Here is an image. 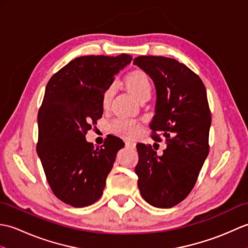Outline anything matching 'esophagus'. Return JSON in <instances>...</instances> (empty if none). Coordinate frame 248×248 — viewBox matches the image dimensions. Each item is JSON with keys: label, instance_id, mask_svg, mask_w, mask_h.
I'll return each mask as SVG.
<instances>
[{"label": "esophagus", "instance_id": "1", "mask_svg": "<svg viewBox=\"0 0 248 248\" xmlns=\"http://www.w3.org/2000/svg\"><path fill=\"white\" fill-rule=\"evenodd\" d=\"M125 147H127V148H134L135 144L132 143V141H125Z\"/></svg>", "mask_w": 248, "mask_h": 248}]
</instances>
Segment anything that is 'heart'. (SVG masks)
<instances>
[{
    "label": "heart",
    "mask_w": 248,
    "mask_h": 248,
    "mask_svg": "<svg viewBox=\"0 0 248 248\" xmlns=\"http://www.w3.org/2000/svg\"><path fill=\"white\" fill-rule=\"evenodd\" d=\"M125 84H127L130 92L133 93V96L141 100L145 97H150L151 94V81L148 75L143 70H134L129 73L127 78H125ZM115 91V85L112 84L109 85L102 96V105L107 108L110 102ZM112 131L121 138L124 139H133L139 132V124L133 119H128L124 117L116 118L112 123Z\"/></svg>",
    "instance_id": "1"
}]
</instances>
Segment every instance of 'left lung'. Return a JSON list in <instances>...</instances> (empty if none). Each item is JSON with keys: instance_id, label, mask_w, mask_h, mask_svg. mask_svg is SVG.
I'll use <instances>...</instances> for the list:
<instances>
[{"instance_id": "left-lung-1", "label": "left lung", "mask_w": 248, "mask_h": 248, "mask_svg": "<svg viewBox=\"0 0 248 248\" xmlns=\"http://www.w3.org/2000/svg\"><path fill=\"white\" fill-rule=\"evenodd\" d=\"M134 65L154 80L155 115L151 138L165 139L159 156L151 145L138 144V186L147 202L171 208L191 193L209 154L211 125L207 92L196 73L178 61L164 56H139Z\"/></svg>"}]
</instances>
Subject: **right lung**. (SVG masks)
<instances>
[{"mask_svg":"<svg viewBox=\"0 0 248 248\" xmlns=\"http://www.w3.org/2000/svg\"><path fill=\"white\" fill-rule=\"evenodd\" d=\"M132 56L77 57L46 84L38 112L37 154L55 196L82 208L102 196L116 155L124 143L108 135L94 147L85 135L102 117V96Z\"/></svg>","mask_w":248,"mask_h":248,"instance_id":"right-lung-1","label":"right lung"}]
</instances>
